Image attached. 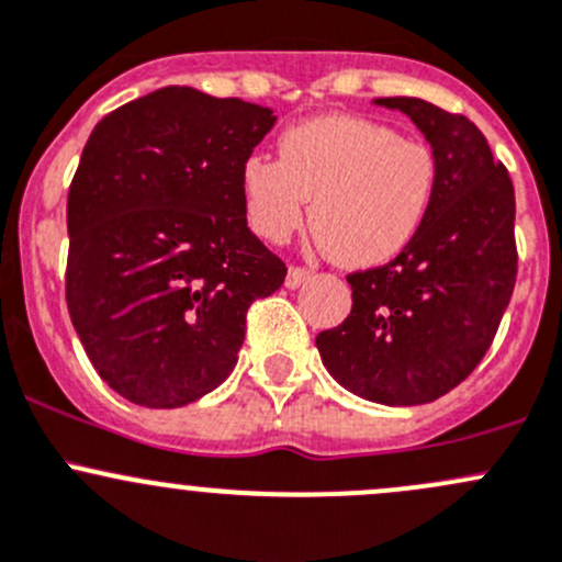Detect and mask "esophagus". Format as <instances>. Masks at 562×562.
<instances>
[{"instance_id": "1", "label": "esophagus", "mask_w": 562, "mask_h": 562, "mask_svg": "<svg viewBox=\"0 0 562 562\" xmlns=\"http://www.w3.org/2000/svg\"><path fill=\"white\" fill-rule=\"evenodd\" d=\"M310 277H313V271L304 269V266H291V269H288V277H285V285L293 291V288H302Z\"/></svg>"}]
</instances>
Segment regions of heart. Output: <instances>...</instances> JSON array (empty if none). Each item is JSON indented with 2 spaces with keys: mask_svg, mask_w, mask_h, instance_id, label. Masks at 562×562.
<instances>
[{
  "mask_svg": "<svg viewBox=\"0 0 562 562\" xmlns=\"http://www.w3.org/2000/svg\"><path fill=\"white\" fill-rule=\"evenodd\" d=\"M427 144L359 116H317L280 135V160L241 166L247 220L266 241L291 239L310 203L317 245L345 269L394 258L422 225L435 192Z\"/></svg>",
  "mask_w": 562,
  "mask_h": 562,
  "instance_id": "b5f03b06",
  "label": "heart"
}]
</instances>
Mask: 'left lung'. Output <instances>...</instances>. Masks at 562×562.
Listing matches in <instances>:
<instances>
[{"instance_id": "1", "label": "left lung", "mask_w": 562, "mask_h": 562, "mask_svg": "<svg viewBox=\"0 0 562 562\" xmlns=\"http://www.w3.org/2000/svg\"><path fill=\"white\" fill-rule=\"evenodd\" d=\"M375 105L411 116L432 146V201L394 260L348 274L350 315L315 345L339 386L407 407L449 394L490 350L517 282V203L506 166L468 116L418 98Z\"/></svg>"}]
</instances>
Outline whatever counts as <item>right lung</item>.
Returning <instances> with one entry per match:
<instances>
[{
	"label": "right lung",
	"instance_id": "add662e5",
	"mask_svg": "<svg viewBox=\"0 0 562 562\" xmlns=\"http://www.w3.org/2000/svg\"><path fill=\"white\" fill-rule=\"evenodd\" d=\"M271 108L166 87L116 108L67 195V310L100 378L181 407L234 372L247 310L288 269L247 228L241 166Z\"/></svg>",
	"mask_w": 562,
	"mask_h": 562
}]
</instances>
